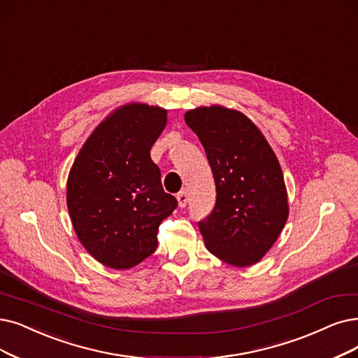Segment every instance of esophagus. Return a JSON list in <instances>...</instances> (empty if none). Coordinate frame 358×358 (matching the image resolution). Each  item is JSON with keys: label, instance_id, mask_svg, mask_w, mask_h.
<instances>
[{"label": "esophagus", "instance_id": "esophagus-1", "mask_svg": "<svg viewBox=\"0 0 358 358\" xmlns=\"http://www.w3.org/2000/svg\"><path fill=\"white\" fill-rule=\"evenodd\" d=\"M176 198H178V204H179V207H180V208L187 207V204H188V194H187V192H185V191L179 192Z\"/></svg>", "mask_w": 358, "mask_h": 358}]
</instances>
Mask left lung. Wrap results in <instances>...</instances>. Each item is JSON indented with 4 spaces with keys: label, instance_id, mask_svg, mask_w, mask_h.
<instances>
[{
    "label": "left lung",
    "instance_id": "1",
    "mask_svg": "<svg viewBox=\"0 0 358 358\" xmlns=\"http://www.w3.org/2000/svg\"><path fill=\"white\" fill-rule=\"evenodd\" d=\"M185 122L206 150L216 204L198 223L207 250L235 267L259 263L288 220L289 204L278 157L244 113L196 107Z\"/></svg>",
    "mask_w": 358,
    "mask_h": 358
}]
</instances>
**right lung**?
<instances>
[{
    "mask_svg": "<svg viewBox=\"0 0 358 358\" xmlns=\"http://www.w3.org/2000/svg\"><path fill=\"white\" fill-rule=\"evenodd\" d=\"M166 123L162 107L124 104L95 127L69 171L71 224L106 267L126 270L144 262L159 244L160 223L178 207L150 155Z\"/></svg>",
    "mask_w": 358,
    "mask_h": 358,
    "instance_id": "obj_1",
    "label": "right lung"
}]
</instances>
